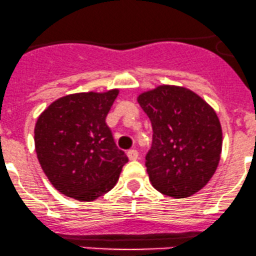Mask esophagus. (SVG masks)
Segmentation results:
<instances>
[{
	"label": "esophagus",
	"instance_id": "obj_1",
	"mask_svg": "<svg viewBox=\"0 0 256 256\" xmlns=\"http://www.w3.org/2000/svg\"><path fill=\"white\" fill-rule=\"evenodd\" d=\"M127 155H128L129 160H138V158H139V152L136 150H134V149L128 150Z\"/></svg>",
	"mask_w": 256,
	"mask_h": 256
}]
</instances>
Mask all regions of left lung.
<instances>
[{"label":"left lung","instance_id":"8db88e82","mask_svg":"<svg viewBox=\"0 0 256 256\" xmlns=\"http://www.w3.org/2000/svg\"><path fill=\"white\" fill-rule=\"evenodd\" d=\"M138 102L152 127L145 166L154 188L177 199L204 188L222 150L215 111L190 90L170 85L144 92Z\"/></svg>","mask_w":256,"mask_h":256}]
</instances>
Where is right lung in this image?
I'll return each mask as SVG.
<instances>
[{
    "label": "right lung",
    "mask_w": 256,
    "mask_h": 256,
    "mask_svg": "<svg viewBox=\"0 0 256 256\" xmlns=\"http://www.w3.org/2000/svg\"><path fill=\"white\" fill-rule=\"evenodd\" d=\"M118 90L58 98L40 114L35 150L52 186L70 198L92 202L111 190L128 162L105 120Z\"/></svg>",
    "instance_id": "right-lung-1"
}]
</instances>
